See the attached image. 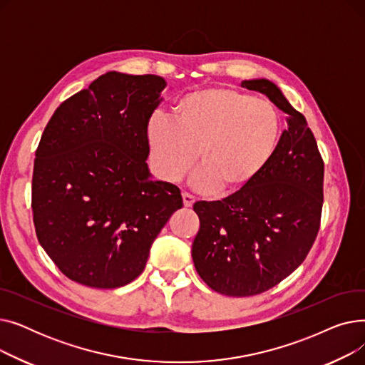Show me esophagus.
Here are the masks:
<instances>
[{"instance_id":"34e87169","label":"esophagus","mask_w":365,"mask_h":365,"mask_svg":"<svg viewBox=\"0 0 365 365\" xmlns=\"http://www.w3.org/2000/svg\"><path fill=\"white\" fill-rule=\"evenodd\" d=\"M182 197H183V204H185V207H192V204L195 202V197L187 194V192H183Z\"/></svg>"}]
</instances>
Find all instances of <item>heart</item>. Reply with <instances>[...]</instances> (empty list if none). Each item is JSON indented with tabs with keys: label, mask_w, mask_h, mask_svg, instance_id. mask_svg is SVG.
<instances>
[{
	"label": "heart",
	"mask_w": 365,
	"mask_h": 365,
	"mask_svg": "<svg viewBox=\"0 0 365 365\" xmlns=\"http://www.w3.org/2000/svg\"><path fill=\"white\" fill-rule=\"evenodd\" d=\"M150 164L165 182H179L198 161L192 185L234 194L271 161L281 134L277 106L252 94L213 87L182 96L173 121L153 115L145 128Z\"/></svg>",
	"instance_id": "heart-1"
}]
</instances>
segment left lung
<instances>
[{
	"label": "left lung",
	"mask_w": 365,
	"mask_h": 365,
	"mask_svg": "<svg viewBox=\"0 0 365 365\" xmlns=\"http://www.w3.org/2000/svg\"><path fill=\"white\" fill-rule=\"evenodd\" d=\"M241 86L266 94L289 127L250 185L222 201L194 204L195 269L210 289L232 297L260 294L297 269L319 231L324 201V161L303 115L271 81Z\"/></svg>",
	"instance_id": "obj_1"
}]
</instances>
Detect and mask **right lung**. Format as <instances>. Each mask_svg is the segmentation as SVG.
<instances>
[{
    "instance_id": "right-lung-1",
    "label": "right lung",
    "mask_w": 365,
    "mask_h": 365,
    "mask_svg": "<svg viewBox=\"0 0 365 365\" xmlns=\"http://www.w3.org/2000/svg\"><path fill=\"white\" fill-rule=\"evenodd\" d=\"M158 75L108 72L56 109L35 152L36 238L69 279L117 289L138 278L180 189L150 179L146 123Z\"/></svg>"
}]
</instances>
